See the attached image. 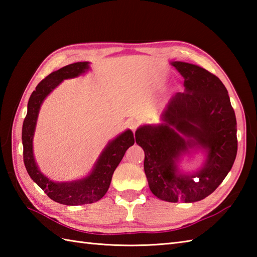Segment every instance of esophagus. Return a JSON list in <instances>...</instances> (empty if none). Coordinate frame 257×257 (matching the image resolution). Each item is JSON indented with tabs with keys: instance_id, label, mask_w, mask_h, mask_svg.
Returning a JSON list of instances; mask_svg holds the SVG:
<instances>
[{
	"instance_id": "esophagus-1",
	"label": "esophagus",
	"mask_w": 257,
	"mask_h": 257,
	"mask_svg": "<svg viewBox=\"0 0 257 257\" xmlns=\"http://www.w3.org/2000/svg\"><path fill=\"white\" fill-rule=\"evenodd\" d=\"M127 124H128V127L133 130V132H136V129H137L139 125V122L135 119H129L127 121Z\"/></svg>"
}]
</instances>
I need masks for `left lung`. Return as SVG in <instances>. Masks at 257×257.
<instances>
[{"label":"left lung","mask_w":257,"mask_h":257,"mask_svg":"<svg viewBox=\"0 0 257 257\" xmlns=\"http://www.w3.org/2000/svg\"><path fill=\"white\" fill-rule=\"evenodd\" d=\"M184 78V92L168 102L160 125L136 132L145 151L144 169L151 192L168 202H196L214 192L230 172L237 152L236 118L230 97L215 75L193 64L173 62ZM208 151L204 168L178 175L175 161L193 146Z\"/></svg>","instance_id":"obj_1"}]
</instances>
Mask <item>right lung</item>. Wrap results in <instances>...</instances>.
<instances>
[{
	"mask_svg": "<svg viewBox=\"0 0 257 257\" xmlns=\"http://www.w3.org/2000/svg\"><path fill=\"white\" fill-rule=\"evenodd\" d=\"M88 64V62L74 63L46 76L32 92L27 103V113L23 122V128H22L23 160L27 173L30 174L33 181L37 183L38 187L48 195V198L57 203L66 205L88 204L100 200L108 191L113 171L121 161L125 150L135 144L133 132L127 130L120 135L111 143H109L89 176L78 181L55 183L43 176L38 170L33 156V135H34L42 102L64 79L77 77L80 74L85 73L89 68Z\"/></svg>",
	"mask_w": 257,
	"mask_h": 257,
	"instance_id": "add662e5",
	"label": "right lung"
}]
</instances>
